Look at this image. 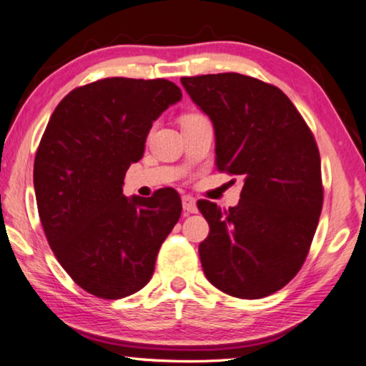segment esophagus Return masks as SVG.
I'll list each match as a JSON object with an SVG mask.
<instances>
[{
  "label": "esophagus",
  "instance_id": "1",
  "mask_svg": "<svg viewBox=\"0 0 366 366\" xmlns=\"http://www.w3.org/2000/svg\"><path fill=\"white\" fill-rule=\"evenodd\" d=\"M182 208L185 213H197V200L190 195L182 197Z\"/></svg>",
  "mask_w": 366,
  "mask_h": 366
}]
</instances>
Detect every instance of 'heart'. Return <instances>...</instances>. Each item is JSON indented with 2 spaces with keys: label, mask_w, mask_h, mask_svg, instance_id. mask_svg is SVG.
<instances>
[{
  "label": "heart",
  "mask_w": 366,
  "mask_h": 366,
  "mask_svg": "<svg viewBox=\"0 0 366 366\" xmlns=\"http://www.w3.org/2000/svg\"><path fill=\"white\" fill-rule=\"evenodd\" d=\"M198 114H185V116H182V122L184 121H189V119H194V117H197Z\"/></svg>",
  "instance_id": "heart-1"
}]
</instances>
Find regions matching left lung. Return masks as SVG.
I'll list each match as a JSON object with an SVG mask.
<instances>
[{
    "label": "left lung",
    "mask_w": 366,
    "mask_h": 366,
    "mask_svg": "<svg viewBox=\"0 0 366 366\" xmlns=\"http://www.w3.org/2000/svg\"><path fill=\"white\" fill-rule=\"evenodd\" d=\"M213 122L216 168L239 176L235 207L200 200L209 224L198 247L207 280L239 299H262L299 272L323 207L317 142L274 85L235 72L182 77Z\"/></svg>",
    "instance_id": "obj_1"
}]
</instances>
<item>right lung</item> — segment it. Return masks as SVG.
Listing matches in <instances>:
<instances>
[{
	"label": "right lung",
	"instance_id": "obj_1",
	"mask_svg": "<svg viewBox=\"0 0 366 366\" xmlns=\"http://www.w3.org/2000/svg\"><path fill=\"white\" fill-rule=\"evenodd\" d=\"M181 98L169 80L109 77L74 89L49 117L34 164L36 205L53 253L86 292L122 299L152 280L181 197H126L124 176L144 157L152 124Z\"/></svg>",
	"mask_w": 366,
	"mask_h": 366
}]
</instances>
